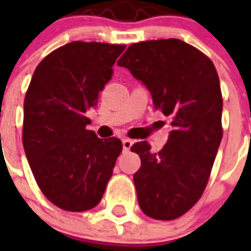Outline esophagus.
<instances>
[{
  "mask_svg": "<svg viewBox=\"0 0 251 251\" xmlns=\"http://www.w3.org/2000/svg\"><path fill=\"white\" fill-rule=\"evenodd\" d=\"M131 146H133V141H131V139H129V138L122 139V147H124V151H129Z\"/></svg>",
  "mask_w": 251,
  "mask_h": 251,
  "instance_id": "esophagus-1",
  "label": "esophagus"
}]
</instances>
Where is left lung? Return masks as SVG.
<instances>
[{
    "label": "left lung",
    "instance_id": "obj_1",
    "mask_svg": "<svg viewBox=\"0 0 251 251\" xmlns=\"http://www.w3.org/2000/svg\"><path fill=\"white\" fill-rule=\"evenodd\" d=\"M117 64L145 83L155 108L172 118L173 130L159 152L147 142L130 150L142 161L134 175L142 211L175 220L201 199L222 142L218 72L204 53L178 39L131 44Z\"/></svg>",
    "mask_w": 251,
    "mask_h": 251
}]
</instances>
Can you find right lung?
<instances>
[{
	"instance_id": "1",
	"label": "right lung",
	"mask_w": 251,
	"mask_h": 251,
	"mask_svg": "<svg viewBox=\"0 0 251 251\" xmlns=\"http://www.w3.org/2000/svg\"><path fill=\"white\" fill-rule=\"evenodd\" d=\"M126 45L73 41L54 49L35 69L25 92L23 147L49 202L82 212L101 201L122 152L118 138L87 130L86 112L112 78Z\"/></svg>"
}]
</instances>
